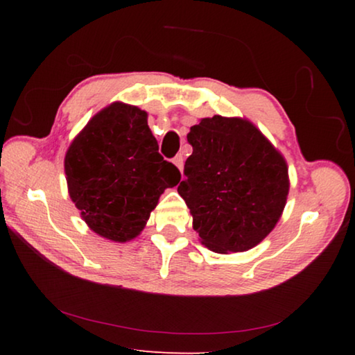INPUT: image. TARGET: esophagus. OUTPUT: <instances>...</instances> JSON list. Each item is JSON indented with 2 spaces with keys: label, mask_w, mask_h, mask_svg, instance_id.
Wrapping results in <instances>:
<instances>
[{
  "label": "esophagus",
  "mask_w": 355,
  "mask_h": 355,
  "mask_svg": "<svg viewBox=\"0 0 355 355\" xmlns=\"http://www.w3.org/2000/svg\"><path fill=\"white\" fill-rule=\"evenodd\" d=\"M172 163H173V164H175V166L178 167V169H180V172H182V171H183V156H182V155H177V156H175V158H173V161H172Z\"/></svg>",
  "instance_id": "1"
}]
</instances>
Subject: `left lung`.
<instances>
[{"label": "left lung", "instance_id": "8db88e82", "mask_svg": "<svg viewBox=\"0 0 355 355\" xmlns=\"http://www.w3.org/2000/svg\"><path fill=\"white\" fill-rule=\"evenodd\" d=\"M192 155L178 184L200 243L216 254L245 252L277 225L286 205L288 164L248 119L205 117L191 127Z\"/></svg>", "mask_w": 355, "mask_h": 355}]
</instances>
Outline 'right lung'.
<instances>
[{
    "instance_id": "1",
    "label": "right lung",
    "mask_w": 355,
    "mask_h": 355,
    "mask_svg": "<svg viewBox=\"0 0 355 355\" xmlns=\"http://www.w3.org/2000/svg\"><path fill=\"white\" fill-rule=\"evenodd\" d=\"M69 196L92 232L116 243L141 235L182 173L158 153L147 112L114 101L75 136L64 158Z\"/></svg>"
}]
</instances>
